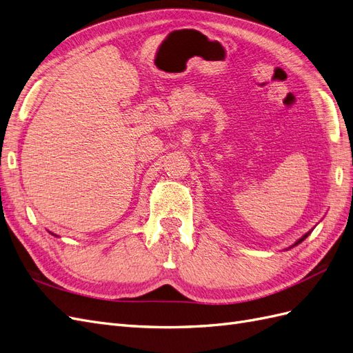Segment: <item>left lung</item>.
<instances>
[{"mask_svg":"<svg viewBox=\"0 0 353 353\" xmlns=\"http://www.w3.org/2000/svg\"><path fill=\"white\" fill-rule=\"evenodd\" d=\"M311 232H312V231H309V232H306V234H305V236H303L302 239H299V240H297V241H296V243H294V244L292 245V248H294V245H297L299 243H302V241H303V240H305V239H306V237H307V236H309V234H311Z\"/></svg>","mask_w":353,"mask_h":353,"instance_id":"left-lung-1","label":"left lung"}]
</instances>
